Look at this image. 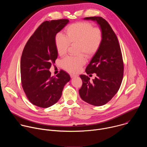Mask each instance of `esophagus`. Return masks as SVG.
<instances>
[{"label":"esophagus","instance_id":"1","mask_svg":"<svg viewBox=\"0 0 147 147\" xmlns=\"http://www.w3.org/2000/svg\"><path fill=\"white\" fill-rule=\"evenodd\" d=\"M77 76V75H75V74H70V77L71 78H74V77H76Z\"/></svg>","mask_w":147,"mask_h":147}]
</instances>
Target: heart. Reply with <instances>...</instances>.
<instances>
[{
	"label": "heart",
	"instance_id": "b5f03b06",
	"mask_svg": "<svg viewBox=\"0 0 147 147\" xmlns=\"http://www.w3.org/2000/svg\"><path fill=\"white\" fill-rule=\"evenodd\" d=\"M65 36L58 33L55 37L57 53L65 55L70 44H77V56H67L61 61V67L66 70L76 73L86 63L84 53L88 57H93L99 50L103 41V32L99 27L90 22H77L67 26Z\"/></svg>",
	"mask_w": 147,
	"mask_h": 147
}]
</instances>
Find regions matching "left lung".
I'll use <instances>...</instances> for the list:
<instances>
[{
	"instance_id": "8db88e82",
	"label": "left lung",
	"mask_w": 147,
	"mask_h": 147,
	"mask_svg": "<svg viewBox=\"0 0 147 147\" xmlns=\"http://www.w3.org/2000/svg\"><path fill=\"white\" fill-rule=\"evenodd\" d=\"M84 19L96 21L103 38L99 50L86 69L87 74L96 73V77L90 81L88 76L80 75L82 84L79 94L83 100L99 107L111 100L119 90L123 78V60L117 37L107 21L96 16Z\"/></svg>"
}]
</instances>
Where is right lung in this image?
Wrapping results in <instances>:
<instances>
[{
    "label": "right lung",
    "instance_id": "obj_1",
    "mask_svg": "<svg viewBox=\"0 0 147 147\" xmlns=\"http://www.w3.org/2000/svg\"><path fill=\"white\" fill-rule=\"evenodd\" d=\"M68 19L45 21L26 43L20 61L21 81L31 103L40 108H49L60 98L70 76L60 70L51 77L49 69L55 63L57 53L55 37L69 23Z\"/></svg>",
    "mask_w": 147,
    "mask_h": 147
}]
</instances>
